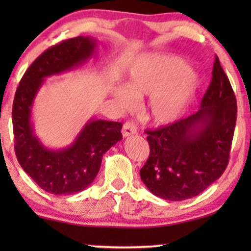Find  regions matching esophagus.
<instances>
[{"mask_svg":"<svg viewBox=\"0 0 251 251\" xmlns=\"http://www.w3.org/2000/svg\"><path fill=\"white\" fill-rule=\"evenodd\" d=\"M136 132H137V129L132 122H126L125 125H123V128H122V136L123 137L132 136V135H135Z\"/></svg>","mask_w":251,"mask_h":251,"instance_id":"1","label":"esophagus"}]
</instances>
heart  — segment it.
Returning <instances> with one entry per match:
<instances>
[{
  "label": "heart",
  "instance_id": "1",
  "mask_svg": "<svg viewBox=\"0 0 251 251\" xmlns=\"http://www.w3.org/2000/svg\"><path fill=\"white\" fill-rule=\"evenodd\" d=\"M201 76L178 54L151 53L139 57L129 68L126 85L113 96L122 108H131L137 97L150 96L149 116L156 125H169L180 118L193 101Z\"/></svg>",
  "mask_w": 251,
  "mask_h": 251
}]
</instances>
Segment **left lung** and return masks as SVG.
<instances>
[{
    "label": "left lung",
    "mask_w": 251,
    "mask_h": 251,
    "mask_svg": "<svg viewBox=\"0 0 251 251\" xmlns=\"http://www.w3.org/2000/svg\"><path fill=\"white\" fill-rule=\"evenodd\" d=\"M236 122V99L216 57L200 109L173 125L146 131L150 156L140 178L151 193L168 201L197 197L228 163Z\"/></svg>",
    "instance_id": "1"
}]
</instances>
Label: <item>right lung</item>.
<instances>
[{"instance_id":"add662e5","label":"right lung","mask_w":251,"mask_h":251,"mask_svg":"<svg viewBox=\"0 0 251 251\" xmlns=\"http://www.w3.org/2000/svg\"><path fill=\"white\" fill-rule=\"evenodd\" d=\"M97 40L77 36L44 51L25 72L16 91L12 125L17 159L24 171L48 193L75 194L95 180L102 155L122 139V123L89 119L64 149L44 146L32 121L34 101L47 77L80 67L96 52Z\"/></svg>"}]
</instances>
